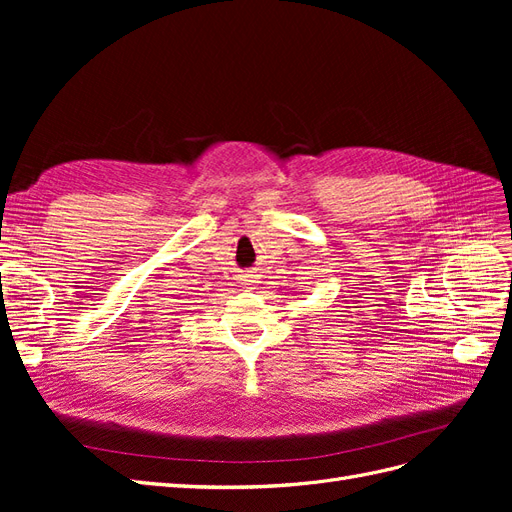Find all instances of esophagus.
I'll return each mask as SVG.
<instances>
[{
  "mask_svg": "<svg viewBox=\"0 0 512 512\" xmlns=\"http://www.w3.org/2000/svg\"><path fill=\"white\" fill-rule=\"evenodd\" d=\"M258 275H252V273H245V275H241V284H245V286H256L258 284V280H256Z\"/></svg>",
  "mask_w": 512,
  "mask_h": 512,
  "instance_id": "34e87169",
  "label": "esophagus"
}]
</instances>
